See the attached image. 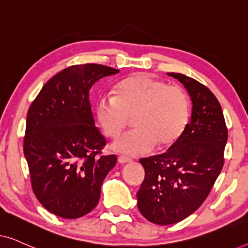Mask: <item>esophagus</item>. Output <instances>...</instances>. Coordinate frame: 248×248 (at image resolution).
I'll return each mask as SVG.
<instances>
[{"label": "esophagus", "instance_id": "34e87169", "mask_svg": "<svg viewBox=\"0 0 248 248\" xmlns=\"http://www.w3.org/2000/svg\"><path fill=\"white\" fill-rule=\"evenodd\" d=\"M117 161L120 162V164H127V162H131L132 160L130 158L125 157V155H120V157L117 158Z\"/></svg>", "mask_w": 248, "mask_h": 248}]
</instances>
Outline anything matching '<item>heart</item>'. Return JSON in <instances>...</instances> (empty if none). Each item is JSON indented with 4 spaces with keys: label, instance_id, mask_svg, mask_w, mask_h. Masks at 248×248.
Masks as SVG:
<instances>
[{
    "label": "heart",
    "instance_id": "b5f03b06",
    "mask_svg": "<svg viewBox=\"0 0 248 248\" xmlns=\"http://www.w3.org/2000/svg\"><path fill=\"white\" fill-rule=\"evenodd\" d=\"M96 115L104 134L116 139L133 116L134 130L115 141L111 149L127 155H143L174 144L187 126L189 100L183 88L145 74H133L115 88V96L103 94Z\"/></svg>",
    "mask_w": 248,
    "mask_h": 248
}]
</instances>
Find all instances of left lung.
Returning <instances> with one entry per match:
<instances>
[{
    "instance_id": "obj_1",
    "label": "left lung",
    "mask_w": 248,
    "mask_h": 248,
    "mask_svg": "<svg viewBox=\"0 0 248 248\" xmlns=\"http://www.w3.org/2000/svg\"><path fill=\"white\" fill-rule=\"evenodd\" d=\"M177 79L191 97V122L182 137L162 155L140 159L145 171L138 208L155 225H172L196 211L223 167L228 140L218 99L205 86L181 73Z\"/></svg>"
}]
</instances>
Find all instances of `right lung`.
Returning a JSON list of instances; mask_svg holds the SVG:
<instances>
[{"instance_id":"right-lung-1","label":"right lung","mask_w":248,"mask_h":248,"mask_svg":"<svg viewBox=\"0 0 248 248\" xmlns=\"http://www.w3.org/2000/svg\"><path fill=\"white\" fill-rule=\"evenodd\" d=\"M120 70L83 64L47 81L29 107L23 140L32 191L49 212L80 218L94 209L116 155H99L106 140L94 126L89 91Z\"/></svg>"}]
</instances>
